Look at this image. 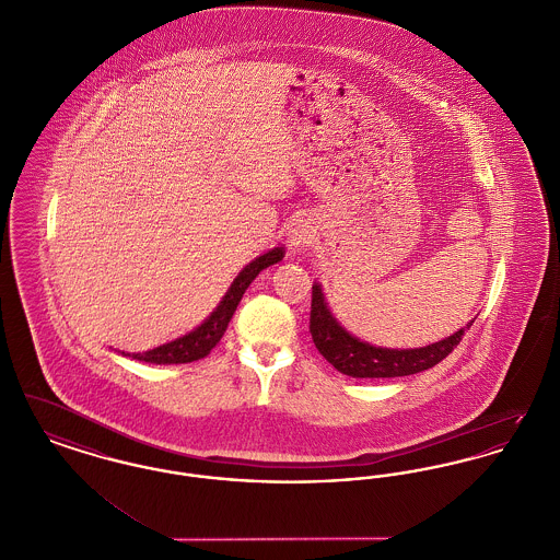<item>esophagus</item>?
<instances>
[{
  "label": "esophagus",
  "instance_id": "obj_1",
  "mask_svg": "<svg viewBox=\"0 0 560 560\" xmlns=\"http://www.w3.org/2000/svg\"><path fill=\"white\" fill-rule=\"evenodd\" d=\"M292 233V245L293 247H298V249H304V247H308V243H311V231L306 229V226H295L290 231Z\"/></svg>",
  "mask_w": 560,
  "mask_h": 560
}]
</instances>
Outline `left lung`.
I'll return each mask as SVG.
<instances>
[{"label": "left lung", "instance_id": "left-lung-1", "mask_svg": "<svg viewBox=\"0 0 560 560\" xmlns=\"http://www.w3.org/2000/svg\"><path fill=\"white\" fill-rule=\"evenodd\" d=\"M472 320L466 325V329ZM466 329L455 331L450 338L434 342L430 347L409 348H377L365 345L350 336L347 329L338 325L331 317L327 302L320 292V285H313V302H311V336L320 354L338 370L352 377H399L411 373L424 372L441 363L453 348L462 342Z\"/></svg>", "mask_w": 560, "mask_h": 560}]
</instances>
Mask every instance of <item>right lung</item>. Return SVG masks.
I'll return each mask as SVG.
<instances>
[{"mask_svg":"<svg viewBox=\"0 0 560 560\" xmlns=\"http://www.w3.org/2000/svg\"><path fill=\"white\" fill-rule=\"evenodd\" d=\"M283 256H285V249L275 247V249L267 252L265 256L252 260L247 267L241 270L240 277L233 281L231 290L222 298L218 308L197 329H192L190 334L183 336V338H176L174 342L161 345V347L147 350V352H136V354H132V359L144 361V363L172 365V363H192V361H199V359L208 357L210 350L224 336V331L229 327V320L233 319V315L240 306L241 298H243L245 290L249 288V283L258 277V272L262 268L279 262Z\"/></svg>","mask_w":560,"mask_h":560,"instance_id":"1","label":"right lung"}]
</instances>
